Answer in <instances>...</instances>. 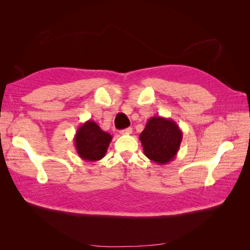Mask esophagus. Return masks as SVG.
Wrapping results in <instances>:
<instances>
[{"label":"esophagus","instance_id":"obj_1","mask_svg":"<svg viewBox=\"0 0 250 250\" xmlns=\"http://www.w3.org/2000/svg\"><path fill=\"white\" fill-rule=\"evenodd\" d=\"M131 132H132V128L131 127H128V128H126V129H123V130L120 131L121 134H129Z\"/></svg>","mask_w":250,"mask_h":250}]
</instances>
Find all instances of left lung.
I'll list each match as a JSON object with an SVG mask.
<instances>
[{
	"label": "left lung",
	"instance_id": "obj_1",
	"mask_svg": "<svg viewBox=\"0 0 250 250\" xmlns=\"http://www.w3.org/2000/svg\"><path fill=\"white\" fill-rule=\"evenodd\" d=\"M181 140L183 131L175 121L160 116L150 118L140 134L144 154L158 165H166L175 158Z\"/></svg>",
	"mask_w": 250,
	"mask_h": 250
}]
</instances>
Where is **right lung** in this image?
<instances>
[{
	"mask_svg": "<svg viewBox=\"0 0 250 250\" xmlns=\"http://www.w3.org/2000/svg\"><path fill=\"white\" fill-rule=\"evenodd\" d=\"M112 137L103 131L92 120L79 126L74 138L75 148L80 158L86 162L100 161L107 152Z\"/></svg>",
	"mask_w": 250,
	"mask_h": 250,
	"instance_id": "1",
	"label": "right lung"
}]
</instances>
